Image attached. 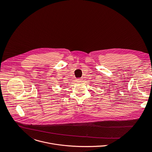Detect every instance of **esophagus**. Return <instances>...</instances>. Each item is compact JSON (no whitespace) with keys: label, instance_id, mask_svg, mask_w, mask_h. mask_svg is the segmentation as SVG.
<instances>
[{"label":"esophagus","instance_id":"obj_1","mask_svg":"<svg viewBox=\"0 0 152 152\" xmlns=\"http://www.w3.org/2000/svg\"><path fill=\"white\" fill-rule=\"evenodd\" d=\"M77 81H80V79H79V78H78V79H77Z\"/></svg>","mask_w":152,"mask_h":152}]
</instances>
